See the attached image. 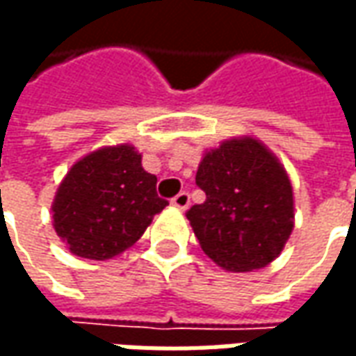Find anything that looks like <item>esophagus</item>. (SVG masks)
Here are the masks:
<instances>
[{
  "mask_svg": "<svg viewBox=\"0 0 356 356\" xmlns=\"http://www.w3.org/2000/svg\"><path fill=\"white\" fill-rule=\"evenodd\" d=\"M171 204H173V206L179 209H186L188 208V204H191V196H188V193H185V191H183V193H179L177 196L171 200Z\"/></svg>",
  "mask_w": 356,
  "mask_h": 356,
  "instance_id": "obj_1",
  "label": "esophagus"
}]
</instances>
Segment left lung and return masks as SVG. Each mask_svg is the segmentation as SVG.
Masks as SVG:
<instances>
[{"mask_svg":"<svg viewBox=\"0 0 356 356\" xmlns=\"http://www.w3.org/2000/svg\"><path fill=\"white\" fill-rule=\"evenodd\" d=\"M196 185L206 202L186 211L204 254L231 273L267 267L293 231V193L284 165L254 137L204 154Z\"/></svg>","mask_w":356,"mask_h":356,"instance_id":"1","label":"left lung"}]
</instances>
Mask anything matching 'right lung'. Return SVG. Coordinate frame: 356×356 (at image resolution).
Here are the masks:
<instances>
[{
    "mask_svg": "<svg viewBox=\"0 0 356 356\" xmlns=\"http://www.w3.org/2000/svg\"><path fill=\"white\" fill-rule=\"evenodd\" d=\"M165 206L135 147L116 145L74 163L51 209L53 227L74 255L104 261L133 246Z\"/></svg>",
    "mask_w": 356,
    "mask_h": 356,
    "instance_id": "obj_1",
    "label": "right lung"
}]
</instances>
